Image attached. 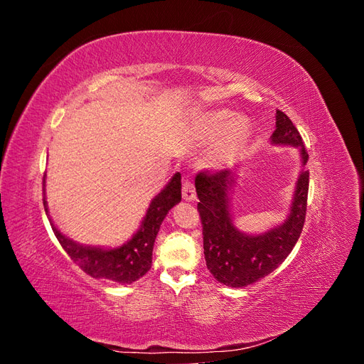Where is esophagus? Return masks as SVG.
Wrapping results in <instances>:
<instances>
[{
    "instance_id": "1",
    "label": "esophagus",
    "mask_w": 364,
    "mask_h": 364,
    "mask_svg": "<svg viewBox=\"0 0 364 364\" xmlns=\"http://www.w3.org/2000/svg\"><path fill=\"white\" fill-rule=\"evenodd\" d=\"M182 197H183V200H186V202L196 200L194 183L190 179H183V182H182Z\"/></svg>"
}]
</instances>
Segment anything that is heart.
Returning <instances> with one entry per match:
<instances>
[{
  "label": "heart",
  "mask_w": 364,
  "mask_h": 364,
  "mask_svg": "<svg viewBox=\"0 0 364 364\" xmlns=\"http://www.w3.org/2000/svg\"><path fill=\"white\" fill-rule=\"evenodd\" d=\"M249 123L245 118H237L230 111H215L206 114L202 119V135L209 142H218V147L209 155L208 162L213 167H223L230 155L241 147L249 136Z\"/></svg>",
  "instance_id": "heart-1"
}]
</instances>
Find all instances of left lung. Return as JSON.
Returning a JSON list of instances; mask_svg holds the SVG:
<instances>
[{"label": "left lung", "instance_id": "1", "mask_svg": "<svg viewBox=\"0 0 364 364\" xmlns=\"http://www.w3.org/2000/svg\"><path fill=\"white\" fill-rule=\"evenodd\" d=\"M272 142L301 147L302 165L306 164L308 153L301 134L282 111H277V129ZM308 181L310 173L304 168L296 183L290 215L281 226L259 235H247L240 232L230 217L229 191L235 183V174L230 170H220L200 171L196 176L206 267L218 282L229 287H245L267 277L290 255L305 223Z\"/></svg>", "mask_w": 364, "mask_h": 364}]
</instances>
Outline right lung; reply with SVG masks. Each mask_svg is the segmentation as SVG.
<instances>
[{"instance_id": "right-lung-1", "label": "right lung", "mask_w": 364, "mask_h": 364, "mask_svg": "<svg viewBox=\"0 0 364 364\" xmlns=\"http://www.w3.org/2000/svg\"><path fill=\"white\" fill-rule=\"evenodd\" d=\"M46 183V181H43ZM181 196V173H176L167 186L151 200L147 214L142 220L141 228L127 243L115 249L82 246L75 241L65 237L60 230L53 225V232L59 240L63 250L86 274L95 279H107L118 284H132L150 270L151 252L159 232L161 223L170 209L178 205ZM43 208L47 209V200L43 197Z\"/></svg>"}]
</instances>
